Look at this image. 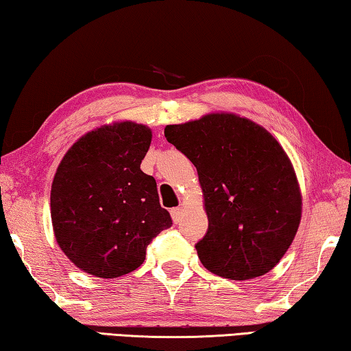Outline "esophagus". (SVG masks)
I'll use <instances>...</instances> for the list:
<instances>
[{
  "instance_id": "1",
  "label": "esophagus",
  "mask_w": 351,
  "mask_h": 351,
  "mask_svg": "<svg viewBox=\"0 0 351 351\" xmlns=\"http://www.w3.org/2000/svg\"><path fill=\"white\" fill-rule=\"evenodd\" d=\"M183 206H177V208H172L171 210V217H172V220H174L176 223H179L180 220L183 219Z\"/></svg>"
}]
</instances>
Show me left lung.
<instances>
[{
  "mask_svg": "<svg viewBox=\"0 0 351 351\" xmlns=\"http://www.w3.org/2000/svg\"><path fill=\"white\" fill-rule=\"evenodd\" d=\"M165 137L197 168L208 231L199 259L225 279L259 278L296 236L302 195L284 147L265 128L236 114L168 125Z\"/></svg>",
  "mask_w": 351,
  "mask_h": 351,
  "instance_id": "1",
  "label": "left lung"
}]
</instances>
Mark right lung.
Segmentation results:
<instances>
[{
    "instance_id": "obj_1",
    "label": "right lung",
    "mask_w": 351,
    "mask_h": 351,
    "mask_svg": "<svg viewBox=\"0 0 351 351\" xmlns=\"http://www.w3.org/2000/svg\"><path fill=\"white\" fill-rule=\"evenodd\" d=\"M151 129L117 121L84 134L55 172L51 191L53 234L84 273L120 278L145 262L146 248L169 228L157 183L140 169Z\"/></svg>"
}]
</instances>
